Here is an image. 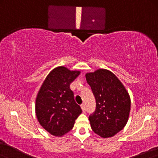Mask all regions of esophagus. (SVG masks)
<instances>
[{
  "instance_id": "obj_1",
  "label": "esophagus",
  "mask_w": 158,
  "mask_h": 158,
  "mask_svg": "<svg viewBox=\"0 0 158 158\" xmlns=\"http://www.w3.org/2000/svg\"><path fill=\"white\" fill-rule=\"evenodd\" d=\"M81 110H82V111H83V112H86V106H85V104H81Z\"/></svg>"
}]
</instances>
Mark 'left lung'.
Segmentation results:
<instances>
[{
    "mask_svg": "<svg viewBox=\"0 0 158 158\" xmlns=\"http://www.w3.org/2000/svg\"><path fill=\"white\" fill-rule=\"evenodd\" d=\"M96 99V110L89 115L93 131L102 138L114 136L124 128L129 116L131 100L117 77L107 69L86 74Z\"/></svg>",
    "mask_w": 158,
    "mask_h": 158,
    "instance_id": "left-lung-1",
    "label": "left lung"
}]
</instances>
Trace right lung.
I'll list each match as a JSON object with an SVG mask.
<instances>
[{
  "mask_svg": "<svg viewBox=\"0 0 158 158\" xmlns=\"http://www.w3.org/2000/svg\"><path fill=\"white\" fill-rule=\"evenodd\" d=\"M80 72L64 67L52 69L44 81L36 100L38 121L50 134L62 136L73 128L75 119L81 113L69 85Z\"/></svg>",
  "mask_w": 158,
  "mask_h": 158,
  "instance_id": "add662e5",
  "label": "right lung"
}]
</instances>
